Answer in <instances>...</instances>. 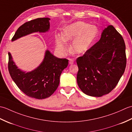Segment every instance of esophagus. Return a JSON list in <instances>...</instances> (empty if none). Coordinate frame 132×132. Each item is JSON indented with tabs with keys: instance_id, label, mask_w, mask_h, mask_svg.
Instances as JSON below:
<instances>
[{
	"instance_id": "34e87169",
	"label": "esophagus",
	"mask_w": 132,
	"mask_h": 132,
	"mask_svg": "<svg viewBox=\"0 0 132 132\" xmlns=\"http://www.w3.org/2000/svg\"><path fill=\"white\" fill-rule=\"evenodd\" d=\"M69 64H72L74 63V60H72V59H69Z\"/></svg>"
}]
</instances>
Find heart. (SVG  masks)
Segmentation results:
<instances>
[{
	"instance_id": "b5f03b06",
	"label": "heart",
	"mask_w": 132,
	"mask_h": 132,
	"mask_svg": "<svg viewBox=\"0 0 132 132\" xmlns=\"http://www.w3.org/2000/svg\"><path fill=\"white\" fill-rule=\"evenodd\" d=\"M98 29L94 26L83 21H77L66 26L62 36L56 35V49L61 54H65L68 50L66 42L72 41L71 50L74 54H79L87 50L96 39Z\"/></svg>"
}]
</instances>
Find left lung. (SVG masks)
Returning <instances> with one entry per match:
<instances>
[{
    "instance_id": "8db88e82",
    "label": "left lung",
    "mask_w": 132,
    "mask_h": 132,
    "mask_svg": "<svg viewBox=\"0 0 132 132\" xmlns=\"http://www.w3.org/2000/svg\"><path fill=\"white\" fill-rule=\"evenodd\" d=\"M77 80L83 93L100 97L115 87L125 71L127 58L121 35L112 26L103 30L100 40L77 59Z\"/></svg>"
}]
</instances>
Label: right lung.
Here are the masks:
<instances>
[{"mask_svg": "<svg viewBox=\"0 0 132 132\" xmlns=\"http://www.w3.org/2000/svg\"><path fill=\"white\" fill-rule=\"evenodd\" d=\"M50 19L38 18L24 23L16 30L12 41L35 32L45 33L50 28ZM69 60L58 58L46 50L43 62L37 68L27 72L18 69L8 53V70L17 86L30 97L43 99L54 93L60 83V77L67 68Z\"/></svg>", "mask_w": 132, "mask_h": 132, "instance_id": "right-lung-1", "label": "right lung"}]
</instances>
